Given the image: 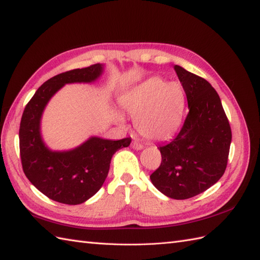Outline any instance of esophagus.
I'll return each instance as SVG.
<instances>
[{"label":"esophagus","mask_w":260,"mask_h":260,"mask_svg":"<svg viewBox=\"0 0 260 260\" xmlns=\"http://www.w3.org/2000/svg\"><path fill=\"white\" fill-rule=\"evenodd\" d=\"M131 147L134 148L135 150H142L143 149V145L141 144V143H139V142H137V141H135V142H132V144H131Z\"/></svg>","instance_id":"1"}]
</instances>
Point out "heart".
I'll list each match as a JSON object with an SVG mask.
<instances>
[{
	"label": "heart",
	"instance_id": "obj_1",
	"mask_svg": "<svg viewBox=\"0 0 260 260\" xmlns=\"http://www.w3.org/2000/svg\"><path fill=\"white\" fill-rule=\"evenodd\" d=\"M122 110L134 119L136 130L152 141H163L179 131L185 108V92L179 82L151 77L126 91L120 98ZM118 124L123 118L116 113Z\"/></svg>",
	"mask_w": 260,
	"mask_h": 260
}]
</instances>
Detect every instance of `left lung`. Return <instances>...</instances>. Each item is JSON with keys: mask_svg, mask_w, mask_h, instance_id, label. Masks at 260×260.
I'll list each match as a JSON object with an SVG mask.
<instances>
[{"mask_svg": "<svg viewBox=\"0 0 260 260\" xmlns=\"http://www.w3.org/2000/svg\"><path fill=\"white\" fill-rule=\"evenodd\" d=\"M174 71L185 91L188 113L180 134L157 148L162 162L150 179L168 198L186 200L203 193L223 176L232 130L210 82L179 65Z\"/></svg>", "mask_w": 260, "mask_h": 260, "instance_id": "8db88e82", "label": "left lung"}]
</instances>
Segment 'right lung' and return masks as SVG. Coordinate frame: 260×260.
I'll list each match as a JSON object with an SVG mask.
<instances>
[{
	"label": "right lung",
	"mask_w": 260,
	"mask_h": 260,
	"mask_svg": "<svg viewBox=\"0 0 260 260\" xmlns=\"http://www.w3.org/2000/svg\"><path fill=\"white\" fill-rule=\"evenodd\" d=\"M105 66L94 64L54 76L36 90L23 112L18 136L24 173L40 192L62 204H81L96 194L108 175L112 155L131 142V138L115 141L91 136L76 148L52 150L43 139L42 117L54 94L67 84L94 82Z\"/></svg>",
	"instance_id": "1"
}]
</instances>
